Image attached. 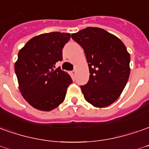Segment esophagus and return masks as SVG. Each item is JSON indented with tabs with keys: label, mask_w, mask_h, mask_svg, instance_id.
<instances>
[{
	"label": "esophagus",
	"mask_w": 149,
	"mask_h": 149,
	"mask_svg": "<svg viewBox=\"0 0 149 149\" xmlns=\"http://www.w3.org/2000/svg\"><path fill=\"white\" fill-rule=\"evenodd\" d=\"M76 73H77V71H76V70H72V71L71 72V74L72 75V76H75Z\"/></svg>",
	"instance_id": "1"
}]
</instances>
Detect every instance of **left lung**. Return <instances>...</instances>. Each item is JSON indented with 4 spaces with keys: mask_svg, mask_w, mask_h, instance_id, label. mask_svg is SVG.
Wrapping results in <instances>:
<instances>
[{
    "mask_svg": "<svg viewBox=\"0 0 149 149\" xmlns=\"http://www.w3.org/2000/svg\"><path fill=\"white\" fill-rule=\"evenodd\" d=\"M85 52L89 70L88 83L81 86L85 99L93 107H107L125 88L130 75V54L115 35L98 27L72 34Z\"/></svg>",
    "mask_w": 149,
    "mask_h": 149,
    "instance_id": "8db88e82",
    "label": "left lung"
}]
</instances>
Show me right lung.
<instances>
[{
    "label": "right lung",
    "mask_w": 149,
    "mask_h": 149,
    "mask_svg": "<svg viewBox=\"0 0 149 149\" xmlns=\"http://www.w3.org/2000/svg\"><path fill=\"white\" fill-rule=\"evenodd\" d=\"M69 33L51 32L30 39L19 51L14 64L22 95L31 106L50 111L64 102L71 77L56 63L63 60L62 49Z\"/></svg>",
    "instance_id": "obj_1"
}]
</instances>
